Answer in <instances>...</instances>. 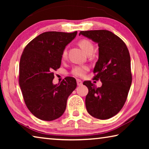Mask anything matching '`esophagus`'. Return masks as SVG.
<instances>
[{"instance_id":"1","label":"esophagus","mask_w":149,"mask_h":149,"mask_svg":"<svg viewBox=\"0 0 149 149\" xmlns=\"http://www.w3.org/2000/svg\"><path fill=\"white\" fill-rule=\"evenodd\" d=\"M77 84L78 86H80V85H81L83 84V82L80 79H77Z\"/></svg>"}]
</instances>
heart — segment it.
Instances as JSON below:
<instances>
[{"label":"heart","instance_id":"b5f03b06","mask_svg":"<svg viewBox=\"0 0 149 149\" xmlns=\"http://www.w3.org/2000/svg\"><path fill=\"white\" fill-rule=\"evenodd\" d=\"M78 45L80 47L81 49L83 50L85 54H87L89 52H93V46L91 42L89 41L86 39H83L78 42ZM67 56V50L66 49H64L63 50L62 57V58H65ZM88 67L85 66V65H83V66H80V65H77V66L74 67L73 68L72 73V74L77 77H83L86 74V72L88 70Z\"/></svg>","mask_w":149,"mask_h":149}]
</instances>
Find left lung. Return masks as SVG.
Returning a JSON list of instances; mask_svg holds the SVG:
<instances>
[{
  "label": "left lung",
  "mask_w": 149,
  "mask_h": 149,
  "mask_svg": "<svg viewBox=\"0 0 149 149\" xmlns=\"http://www.w3.org/2000/svg\"><path fill=\"white\" fill-rule=\"evenodd\" d=\"M99 46V59L93 73L102 86L97 88L90 81L84 82L89 93L85 106L89 114L100 120L116 115L124 105L132 81L131 60L127 46L119 37L107 30L80 31Z\"/></svg>",
  "instance_id": "obj_1"
}]
</instances>
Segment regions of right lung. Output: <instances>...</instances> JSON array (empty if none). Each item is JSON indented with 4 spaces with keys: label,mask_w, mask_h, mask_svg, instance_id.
Returning <instances> with one entry per match:
<instances>
[{
    "label": "right lung",
    "mask_w": 149,
    "mask_h": 149,
    "mask_svg": "<svg viewBox=\"0 0 149 149\" xmlns=\"http://www.w3.org/2000/svg\"><path fill=\"white\" fill-rule=\"evenodd\" d=\"M77 33H42L29 42L22 54L19 85L27 108L40 120L52 121L61 116L68 98L77 87L72 77L60 84L52 83V72L60 67L63 50Z\"/></svg>",
    "instance_id": "obj_1"
}]
</instances>
